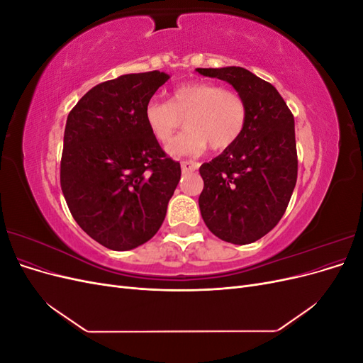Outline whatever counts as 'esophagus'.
<instances>
[{"label":"esophagus","instance_id":"esophagus-1","mask_svg":"<svg viewBox=\"0 0 363 363\" xmlns=\"http://www.w3.org/2000/svg\"><path fill=\"white\" fill-rule=\"evenodd\" d=\"M180 164H182L183 172H192L195 169H199V167H200V163L192 162V160H183V162H180Z\"/></svg>","mask_w":363,"mask_h":363}]
</instances>
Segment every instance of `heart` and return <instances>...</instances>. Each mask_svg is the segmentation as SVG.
<instances>
[{
	"mask_svg": "<svg viewBox=\"0 0 363 363\" xmlns=\"http://www.w3.org/2000/svg\"><path fill=\"white\" fill-rule=\"evenodd\" d=\"M248 118L244 96L211 82L183 83L169 92V101L151 100L144 111L145 124L167 145L185 119L186 131L168 145L174 157H199L211 145L224 151L242 136Z\"/></svg>",
	"mask_w": 363,
	"mask_h": 363,
	"instance_id": "obj_1",
	"label": "heart"
}]
</instances>
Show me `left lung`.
<instances>
[{
	"label": "left lung",
	"mask_w": 363,
	"mask_h": 363,
	"mask_svg": "<svg viewBox=\"0 0 363 363\" xmlns=\"http://www.w3.org/2000/svg\"><path fill=\"white\" fill-rule=\"evenodd\" d=\"M196 71L228 82L248 108L245 130L236 144L200 167L201 216L219 239L251 244L279 224L295 188L298 159L294 115L276 87L248 69Z\"/></svg>",
	"instance_id": "obj_1"
}]
</instances>
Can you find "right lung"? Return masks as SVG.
<instances>
[{"instance_id":"add662e5","label":"right lung","mask_w":363,"mask_h":363,"mask_svg":"<svg viewBox=\"0 0 363 363\" xmlns=\"http://www.w3.org/2000/svg\"><path fill=\"white\" fill-rule=\"evenodd\" d=\"M169 75L125 74L94 86L68 115L60 186L72 218L98 244L125 251L160 228L180 163L152 138L144 111Z\"/></svg>"}]
</instances>
